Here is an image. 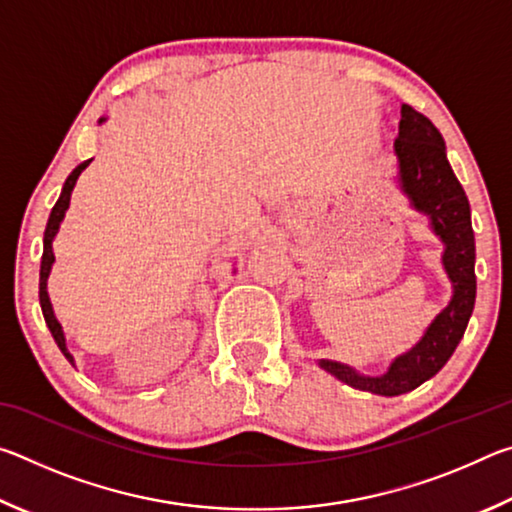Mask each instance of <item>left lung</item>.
I'll list each match as a JSON object with an SVG mask.
<instances>
[{"mask_svg": "<svg viewBox=\"0 0 512 512\" xmlns=\"http://www.w3.org/2000/svg\"><path fill=\"white\" fill-rule=\"evenodd\" d=\"M400 162V187L415 210L427 214L431 228L443 239V266L452 280V300L433 318L422 339L397 357L384 375L366 377L339 361H320L329 375L359 391L375 395H402L431 379L452 357L463 339L476 298L474 232L470 203L449 167L443 135L422 112L402 106L400 133L395 140Z\"/></svg>", "mask_w": 512, "mask_h": 512, "instance_id": "8db88e82", "label": "left lung"}]
</instances>
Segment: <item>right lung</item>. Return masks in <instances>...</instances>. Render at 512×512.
Returning <instances> with one entry per match:
<instances>
[{
    "mask_svg": "<svg viewBox=\"0 0 512 512\" xmlns=\"http://www.w3.org/2000/svg\"><path fill=\"white\" fill-rule=\"evenodd\" d=\"M99 121H106V119H99ZM92 160H85L81 162L79 167H76L72 173H69L65 185H63V192H60V198L54 205V210H51L49 214V221H47V230H45V250H42V264H40V307H42V316H45V323L49 327L51 336H54V341L58 343L60 352L65 354V359L72 363L74 366V357L69 354L67 345H65V334H63V327H60V323L54 316V309H51V302H49V293H47V280H49V273H51V264H54V248H51V244H54V237L56 232L60 228V221L65 219V212L69 207V198H72V189L76 185V180H79V176L83 173V169L88 167Z\"/></svg>",
    "mask_w": 512,
    "mask_h": 512,
    "instance_id": "obj_1",
    "label": "right lung"
}]
</instances>
